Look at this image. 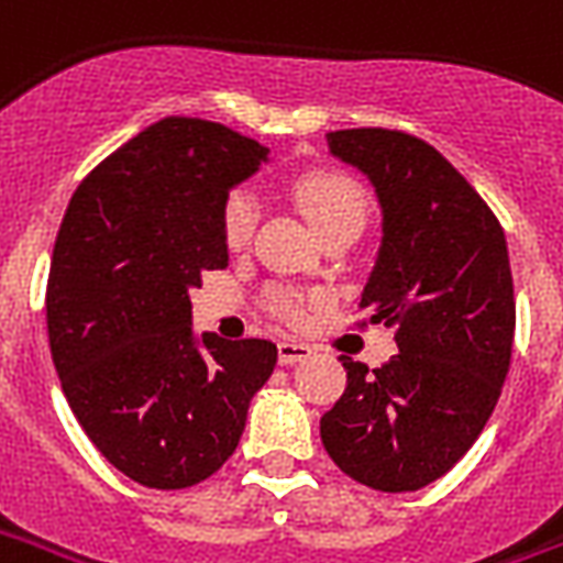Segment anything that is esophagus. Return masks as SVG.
<instances>
[{
  "label": "esophagus",
  "instance_id": "1",
  "mask_svg": "<svg viewBox=\"0 0 563 563\" xmlns=\"http://www.w3.org/2000/svg\"><path fill=\"white\" fill-rule=\"evenodd\" d=\"M313 355V345L303 343V340H280L277 343V357L280 364H295V361H303V357Z\"/></svg>",
  "mask_w": 563,
  "mask_h": 563
}]
</instances>
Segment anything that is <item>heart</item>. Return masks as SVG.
<instances>
[{
  "mask_svg": "<svg viewBox=\"0 0 563 563\" xmlns=\"http://www.w3.org/2000/svg\"><path fill=\"white\" fill-rule=\"evenodd\" d=\"M298 199H301L303 211L310 214L316 227H322L328 220L343 218V214H364V197L352 181L336 176H310L298 185ZM260 220V202L253 190H235L223 206V235H227L229 247H244L256 229ZM277 313L298 322L303 316L301 301L295 295L283 292L277 295Z\"/></svg>",
  "mask_w": 563,
  "mask_h": 563,
  "instance_id": "heart-1",
  "label": "heart"
}]
</instances>
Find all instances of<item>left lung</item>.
<instances>
[{
	"label": "left lung",
	"mask_w": 563,
	"mask_h": 563,
	"mask_svg": "<svg viewBox=\"0 0 563 563\" xmlns=\"http://www.w3.org/2000/svg\"><path fill=\"white\" fill-rule=\"evenodd\" d=\"M328 154L376 190L382 244L361 292L369 322L397 328V355L340 357L345 390L322 444L352 481L415 493L468 453L510 366L514 277L501 223L451 161L385 128L328 133Z\"/></svg>",
	"instance_id": "obj_1"
}]
</instances>
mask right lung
<instances>
[{
	"label": "right lung",
	"instance_id": "obj_1",
	"mask_svg": "<svg viewBox=\"0 0 563 563\" xmlns=\"http://www.w3.org/2000/svg\"><path fill=\"white\" fill-rule=\"evenodd\" d=\"M268 148L169 115L112 152L70 199L53 247L47 334L74 418L110 465L185 489L235 453L277 364L271 340L194 331L190 289L227 268L223 206Z\"/></svg>",
	"mask_w": 563,
	"mask_h": 563
}]
</instances>
